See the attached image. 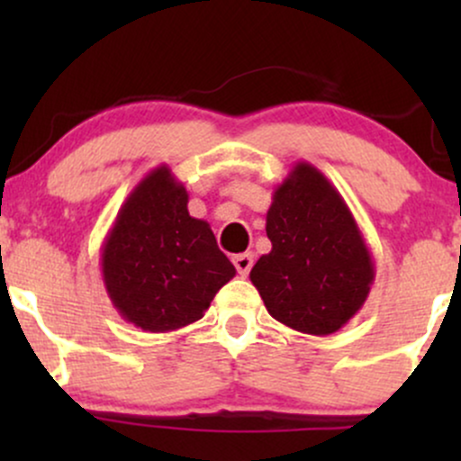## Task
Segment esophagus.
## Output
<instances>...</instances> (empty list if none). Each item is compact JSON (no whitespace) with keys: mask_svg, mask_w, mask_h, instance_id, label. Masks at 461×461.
<instances>
[{"mask_svg":"<svg viewBox=\"0 0 461 461\" xmlns=\"http://www.w3.org/2000/svg\"><path fill=\"white\" fill-rule=\"evenodd\" d=\"M231 262H234L236 271L242 275V277H247L249 271H251L253 267V256L251 253H238V256L231 258Z\"/></svg>","mask_w":461,"mask_h":461,"instance_id":"34e87169","label":"esophagus"}]
</instances>
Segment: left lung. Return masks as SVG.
<instances>
[{"instance_id":"8db88e82","label":"left lung","mask_w":461,"mask_h":461,"mask_svg":"<svg viewBox=\"0 0 461 461\" xmlns=\"http://www.w3.org/2000/svg\"><path fill=\"white\" fill-rule=\"evenodd\" d=\"M271 253L249 277L275 321L330 336L362 310L375 264L351 210L310 162H297L275 188L267 212Z\"/></svg>"}]
</instances>
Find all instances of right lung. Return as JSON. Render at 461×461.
Masks as SVG:
<instances>
[{"label":"right lung","instance_id":"1","mask_svg":"<svg viewBox=\"0 0 461 461\" xmlns=\"http://www.w3.org/2000/svg\"><path fill=\"white\" fill-rule=\"evenodd\" d=\"M105 293L142 331L199 321L236 275L205 221L188 214V193L167 164L147 173L121 205L102 247Z\"/></svg>","mask_w":461,"mask_h":461}]
</instances>
